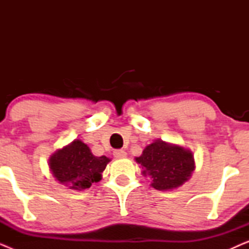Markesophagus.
I'll return each instance as SVG.
<instances>
[{"instance_id": "esophagus-1", "label": "esophagus", "mask_w": 249, "mask_h": 249, "mask_svg": "<svg viewBox=\"0 0 249 249\" xmlns=\"http://www.w3.org/2000/svg\"><path fill=\"white\" fill-rule=\"evenodd\" d=\"M113 155L114 158L117 159H124L125 156H127V153H125V151H124V149H115L113 152Z\"/></svg>"}]
</instances>
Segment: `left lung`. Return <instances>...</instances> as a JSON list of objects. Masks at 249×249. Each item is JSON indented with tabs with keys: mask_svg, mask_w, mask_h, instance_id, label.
<instances>
[{
	"mask_svg": "<svg viewBox=\"0 0 249 249\" xmlns=\"http://www.w3.org/2000/svg\"><path fill=\"white\" fill-rule=\"evenodd\" d=\"M136 161L145 169L142 175L151 177L152 187L158 190L178 188L189 179L195 168L192 152L162 141L148 145Z\"/></svg>",
	"mask_w": 249,
	"mask_h": 249,
	"instance_id": "obj_1",
	"label": "left lung"
}]
</instances>
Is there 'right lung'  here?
<instances>
[{"label":"right lung","instance_id":"1","mask_svg":"<svg viewBox=\"0 0 249 249\" xmlns=\"http://www.w3.org/2000/svg\"><path fill=\"white\" fill-rule=\"evenodd\" d=\"M108 162L107 156L91 154L89 147L81 141H73L51 156L50 168L61 183H66L70 189L83 190L100 181Z\"/></svg>","mask_w":249,"mask_h":249}]
</instances>
